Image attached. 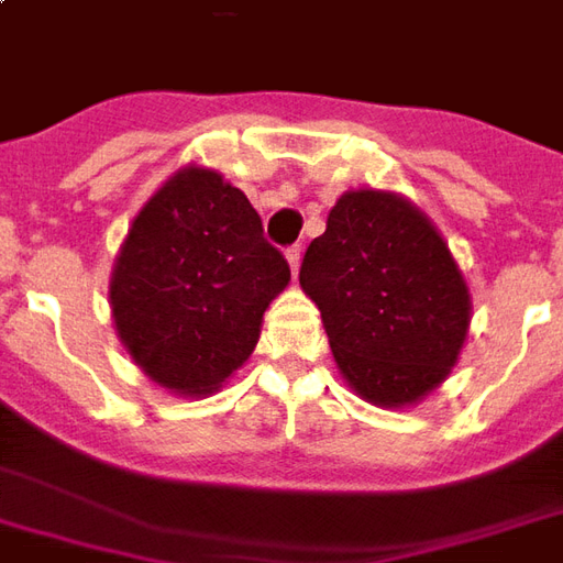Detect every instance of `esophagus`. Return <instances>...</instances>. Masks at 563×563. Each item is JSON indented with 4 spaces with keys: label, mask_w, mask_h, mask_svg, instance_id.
Listing matches in <instances>:
<instances>
[{
    "label": "esophagus",
    "mask_w": 563,
    "mask_h": 563,
    "mask_svg": "<svg viewBox=\"0 0 563 563\" xmlns=\"http://www.w3.org/2000/svg\"><path fill=\"white\" fill-rule=\"evenodd\" d=\"M301 256H305V250H301V244H292V246H289V250H286V258H289V268H292V274H298Z\"/></svg>",
    "instance_id": "1"
}]
</instances>
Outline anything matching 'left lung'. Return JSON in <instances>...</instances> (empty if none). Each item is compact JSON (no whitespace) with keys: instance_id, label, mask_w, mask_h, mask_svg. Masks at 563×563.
<instances>
[{"instance_id":"1","label":"left lung","mask_w":563,"mask_h":563,"mask_svg":"<svg viewBox=\"0 0 563 563\" xmlns=\"http://www.w3.org/2000/svg\"><path fill=\"white\" fill-rule=\"evenodd\" d=\"M298 280L317 301L341 374L379 407L413 404L443 383L467 338L471 295L455 258L391 192L338 198Z\"/></svg>"}]
</instances>
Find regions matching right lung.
I'll use <instances>...</instances> for the list:
<instances>
[{
	"label": "right lung",
	"instance_id": "add662e5",
	"mask_svg": "<svg viewBox=\"0 0 563 563\" xmlns=\"http://www.w3.org/2000/svg\"><path fill=\"white\" fill-rule=\"evenodd\" d=\"M286 283L289 262L244 192L184 168L144 205L117 256V334L159 386L205 395L253 353Z\"/></svg>",
	"mask_w": 563,
	"mask_h": 563
}]
</instances>
